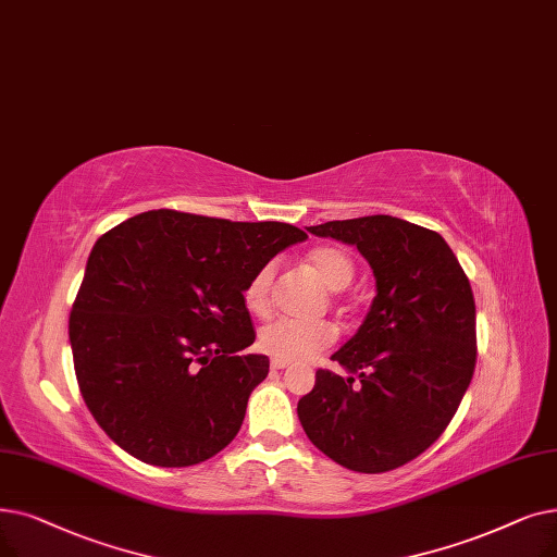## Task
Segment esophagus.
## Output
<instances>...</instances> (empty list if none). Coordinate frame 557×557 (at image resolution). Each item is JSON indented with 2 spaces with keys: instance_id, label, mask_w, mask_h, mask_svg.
I'll return each mask as SVG.
<instances>
[{
  "instance_id": "obj_1",
  "label": "esophagus",
  "mask_w": 557,
  "mask_h": 557,
  "mask_svg": "<svg viewBox=\"0 0 557 557\" xmlns=\"http://www.w3.org/2000/svg\"><path fill=\"white\" fill-rule=\"evenodd\" d=\"M288 367V361H284V359H271V369L273 371H282V369H286Z\"/></svg>"
}]
</instances>
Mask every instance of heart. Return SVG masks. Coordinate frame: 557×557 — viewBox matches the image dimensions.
Returning <instances> with one entry per match:
<instances>
[{"instance_id": "1", "label": "heart", "mask_w": 557, "mask_h": 557, "mask_svg": "<svg viewBox=\"0 0 557 557\" xmlns=\"http://www.w3.org/2000/svg\"><path fill=\"white\" fill-rule=\"evenodd\" d=\"M307 265L330 292H342L355 277V261L342 246H319L309 250ZM275 275V261H265L244 286V305L255 317H265L271 311ZM334 338L336 327L330 321L300 323L280 319L259 330L257 346L261 352L271 355L273 359L298 361L325 350L334 344Z\"/></svg>"}]
</instances>
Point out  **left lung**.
<instances>
[{"label":"left lung","mask_w":557,"mask_h":557,"mask_svg":"<svg viewBox=\"0 0 557 557\" xmlns=\"http://www.w3.org/2000/svg\"><path fill=\"white\" fill-rule=\"evenodd\" d=\"M307 230L357 246L377 294L357 334L332 355L358 377L319 369L298 419L336 465L398 469L440 440L469 389L478 355L469 277L437 232L394 215Z\"/></svg>","instance_id":"left-lung-1"}]
</instances>
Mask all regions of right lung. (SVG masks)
Wrapping results in <instances>:
<instances>
[{"instance_id": "add662e5", "label": "right lung", "mask_w": 557, "mask_h": 557, "mask_svg": "<svg viewBox=\"0 0 557 557\" xmlns=\"http://www.w3.org/2000/svg\"><path fill=\"white\" fill-rule=\"evenodd\" d=\"M307 234L157 209L92 246L70 311L79 392L109 437L145 465L190 467L240 430L269 375L244 286Z\"/></svg>"}]
</instances>
